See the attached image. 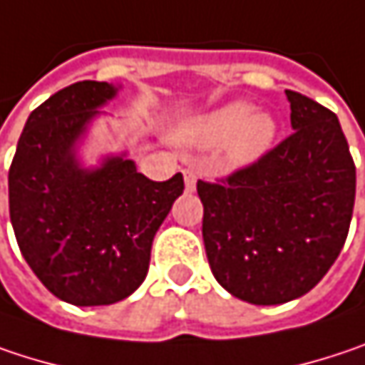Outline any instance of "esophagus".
Listing matches in <instances>:
<instances>
[{
  "label": "esophagus",
  "instance_id": "1",
  "mask_svg": "<svg viewBox=\"0 0 365 365\" xmlns=\"http://www.w3.org/2000/svg\"><path fill=\"white\" fill-rule=\"evenodd\" d=\"M183 180H185V190L194 192V187H196V171L194 169H183Z\"/></svg>",
  "mask_w": 365,
  "mask_h": 365
}]
</instances>
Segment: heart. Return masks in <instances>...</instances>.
Here are the masks:
<instances>
[{"instance_id":"1","label":"heart","mask_w":365,"mask_h":365,"mask_svg":"<svg viewBox=\"0 0 365 365\" xmlns=\"http://www.w3.org/2000/svg\"><path fill=\"white\" fill-rule=\"evenodd\" d=\"M250 104L232 102L187 125L185 138L202 148H213L230 142L236 160H252L269 148L276 125L272 116L250 115Z\"/></svg>"}]
</instances>
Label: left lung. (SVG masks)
Instances as JSON below:
<instances>
[{"mask_svg": "<svg viewBox=\"0 0 365 365\" xmlns=\"http://www.w3.org/2000/svg\"><path fill=\"white\" fill-rule=\"evenodd\" d=\"M292 133L217 182L198 180L215 280L252 305L309 292L336 261L355 205V163L341 123L286 89Z\"/></svg>", "mask_w": 365, "mask_h": 365, "instance_id": "left-lung-1", "label": "left lung"}]
</instances>
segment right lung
Segmentation results:
<instances>
[{
  "instance_id": "1",
  "label": "right lung",
  "mask_w": 365,
  "mask_h": 365,
  "mask_svg": "<svg viewBox=\"0 0 365 365\" xmlns=\"http://www.w3.org/2000/svg\"><path fill=\"white\" fill-rule=\"evenodd\" d=\"M115 93L106 81L53 93L26 118L8 173L24 261L53 297L79 307L113 305L144 282L154 234L183 194L182 173L152 182L123 156L79 167L75 144Z\"/></svg>"
}]
</instances>
